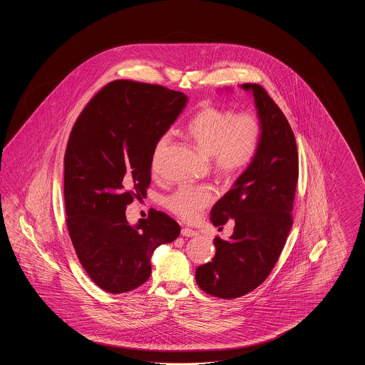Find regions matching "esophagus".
Instances as JSON below:
<instances>
[{
    "instance_id": "34e87169",
    "label": "esophagus",
    "mask_w": 365,
    "mask_h": 365,
    "mask_svg": "<svg viewBox=\"0 0 365 365\" xmlns=\"http://www.w3.org/2000/svg\"><path fill=\"white\" fill-rule=\"evenodd\" d=\"M182 235L183 237H187V238H191V237H197L198 235V231H195V230H191L189 227H185V228H182Z\"/></svg>"
}]
</instances>
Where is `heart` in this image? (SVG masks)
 Wrapping results in <instances>:
<instances>
[{
    "label": "heart",
    "instance_id": "obj_1",
    "mask_svg": "<svg viewBox=\"0 0 365 365\" xmlns=\"http://www.w3.org/2000/svg\"><path fill=\"white\" fill-rule=\"evenodd\" d=\"M260 123L250 113L235 115L232 110L209 106L200 110L189 124L187 135L207 157H212L216 171L225 176L242 173L257 152ZM170 143L165 134L160 137L152 155V170L156 171L158 158ZM216 192L209 186H183L165 200V207L178 217L191 222L209 207Z\"/></svg>",
    "mask_w": 365,
    "mask_h": 365
}]
</instances>
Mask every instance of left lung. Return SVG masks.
<instances>
[{
	"label": "left lung",
	"mask_w": 365,
	"mask_h": 365,
	"mask_svg": "<svg viewBox=\"0 0 365 365\" xmlns=\"http://www.w3.org/2000/svg\"><path fill=\"white\" fill-rule=\"evenodd\" d=\"M240 87L253 96L260 142L250 164L210 210L213 226L222 231L232 220L234 232L228 240L217 235L215 257L195 269L198 286L225 299L250 293L272 271L293 226L298 180L294 134L283 112L260 85Z\"/></svg>",
	"instance_id": "obj_1"
}]
</instances>
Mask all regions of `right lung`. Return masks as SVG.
<instances>
[{"label": "right lung", "instance_id": "add662e5", "mask_svg": "<svg viewBox=\"0 0 365 365\" xmlns=\"http://www.w3.org/2000/svg\"><path fill=\"white\" fill-rule=\"evenodd\" d=\"M182 91L115 81L96 94L71 131L64 201L71 241L87 275L105 292L127 293L152 274V255L180 226L163 212L130 225L125 208L150 185L152 155L183 112Z\"/></svg>", "mask_w": 365, "mask_h": 365}]
</instances>
